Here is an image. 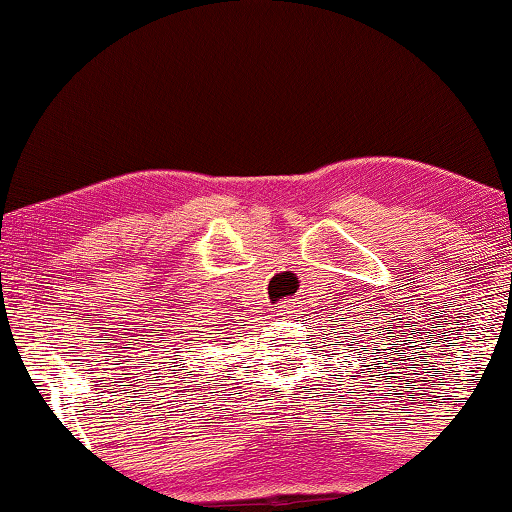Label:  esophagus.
Here are the masks:
<instances>
[{
	"label": "esophagus",
	"mask_w": 512,
	"mask_h": 512,
	"mask_svg": "<svg viewBox=\"0 0 512 512\" xmlns=\"http://www.w3.org/2000/svg\"><path fill=\"white\" fill-rule=\"evenodd\" d=\"M296 312H298V305L291 303V300H284V303L279 305V310H277L279 319H284V321H289V319L296 317Z\"/></svg>",
	"instance_id": "1"
}]
</instances>
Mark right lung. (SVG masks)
Wrapping results in <instances>:
<instances>
[{
  "label": "right lung",
  "mask_w": 512,
  "mask_h": 512,
  "mask_svg": "<svg viewBox=\"0 0 512 512\" xmlns=\"http://www.w3.org/2000/svg\"><path fill=\"white\" fill-rule=\"evenodd\" d=\"M179 333H184V328H179ZM179 333H177V335H179ZM179 337H186L187 340L179 341L177 338V340L172 342V349H174V352H170V354H174L172 361H170L172 368H174V363H179V356H181V354H188V349H191V340H188V335H179ZM186 359H188V356H186Z\"/></svg>",
  "instance_id": "obj_1"
}]
</instances>
